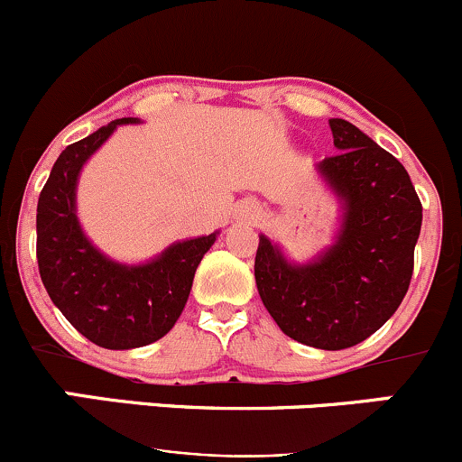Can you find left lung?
Listing matches in <instances>:
<instances>
[{"label":"left lung","mask_w":462,"mask_h":462,"mask_svg":"<svg viewBox=\"0 0 462 462\" xmlns=\"http://www.w3.org/2000/svg\"><path fill=\"white\" fill-rule=\"evenodd\" d=\"M340 153L316 171L340 202L334 245L291 263L260 236L255 284L280 329L337 351L375 334L401 307L413 271L422 207L405 166L351 122L329 120Z\"/></svg>","instance_id":"left-lung-1"}]
</instances>
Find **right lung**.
I'll list each match as a JSON object with an SVG mask.
<instances>
[{
    "label": "right lung",
    "instance_id": "add662e5",
    "mask_svg": "<svg viewBox=\"0 0 462 462\" xmlns=\"http://www.w3.org/2000/svg\"><path fill=\"white\" fill-rule=\"evenodd\" d=\"M122 117L66 146L37 202V264L51 300L84 337L104 349H135L169 334L191 293L193 275L217 231L180 240L142 264L108 258L78 217V180Z\"/></svg>",
    "mask_w": 462,
    "mask_h": 462
}]
</instances>
